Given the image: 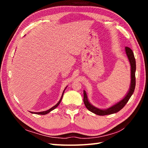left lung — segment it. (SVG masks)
Masks as SVG:
<instances>
[{
    "mask_svg": "<svg viewBox=\"0 0 148 148\" xmlns=\"http://www.w3.org/2000/svg\"><path fill=\"white\" fill-rule=\"evenodd\" d=\"M125 51H126L127 55L128 56V58L129 60L130 66H131V83H130V87L129 91L127 93V95L125 96L123 99L121 101H119L115 105L112 106L111 108H109L107 109H100L95 108V107L93 106L91 103L89 102L87 98V95L85 91H83L84 97H83V102L84 105H85L86 108L95 114L100 116H105L108 114H114V113L120 111V110L123 108V107L126 105V103L129 100L131 96L134 92L135 87H136V59L134 57V53L130 48L128 47H125Z\"/></svg>",
    "mask_w": 148,
    "mask_h": 148,
    "instance_id": "left-lung-1",
    "label": "left lung"
}]
</instances>
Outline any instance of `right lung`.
I'll return each instance as SVG.
<instances>
[{
    "label": "right lung",
    "mask_w": 148,
    "mask_h": 148,
    "mask_svg": "<svg viewBox=\"0 0 148 148\" xmlns=\"http://www.w3.org/2000/svg\"><path fill=\"white\" fill-rule=\"evenodd\" d=\"M66 88H67V87H66ZM66 88H65V90L66 89ZM65 90H64V92H63L62 97H61L60 100H59V102H58L57 103H56V104L55 106H54L53 107H52V108H51V109H49V110H47V111H42V112H32V113H34V114H42V115H45V114H48V113H49L50 111H53V109H55L56 108H57L58 106L60 104V102H61L62 99V97H63V95H64V91H65Z\"/></svg>",
    "instance_id": "right-lung-1"
}]
</instances>
